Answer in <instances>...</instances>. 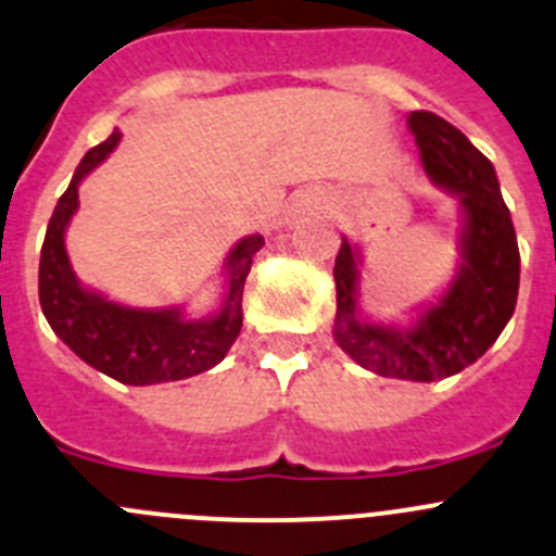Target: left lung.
I'll return each mask as SVG.
<instances>
[{
	"label": "left lung",
	"mask_w": 556,
	"mask_h": 556,
	"mask_svg": "<svg viewBox=\"0 0 556 556\" xmlns=\"http://www.w3.org/2000/svg\"><path fill=\"white\" fill-rule=\"evenodd\" d=\"M407 124L429 179L459 195L465 212L459 274L407 331L366 323L355 312L358 252L344 239L333 263V337L375 375L432 382L462 371L497 342L519 295V244L497 174L465 132L432 111H413Z\"/></svg>",
	"instance_id": "8db88e82"
}]
</instances>
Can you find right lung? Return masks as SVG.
Masks as SVG:
<instances>
[{
    "label": "right lung",
    "instance_id": "add662e5",
    "mask_svg": "<svg viewBox=\"0 0 556 556\" xmlns=\"http://www.w3.org/2000/svg\"><path fill=\"white\" fill-rule=\"evenodd\" d=\"M122 132L89 149L59 198L40 250V306L48 326L78 358L127 386L185 380L212 369L228 355L241 331V295L252 255L266 241L247 236L228 257V299L208 320H185L179 309H129L80 288L64 252V228L78 208V185L94 170Z\"/></svg>",
    "mask_w": 556,
    "mask_h": 556
}]
</instances>
